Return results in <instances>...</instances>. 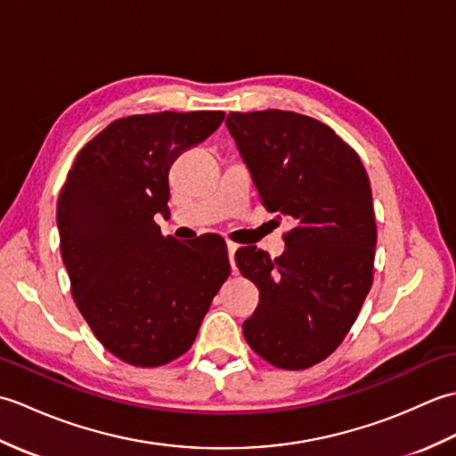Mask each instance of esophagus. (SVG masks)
Returning a JSON list of instances; mask_svg holds the SVG:
<instances>
[{"label":"esophagus","mask_w":456,"mask_h":456,"mask_svg":"<svg viewBox=\"0 0 456 456\" xmlns=\"http://www.w3.org/2000/svg\"><path fill=\"white\" fill-rule=\"evenodd\" d=\"M237 248H239V245L237 243H233V240H227V253H229V263H231V268H237L235 266V253H237Z\"/></svg>","instance_id":"esophagus-1"}]
</instances>
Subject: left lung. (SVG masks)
<instances>
[{
    "label": "left lung",
    "mask_w": 456,
    "mask_h": 456,
    "mask_svg": "<svg viewBox=\"0 0 456 456\" xmlns=\"http://www.w3.org/2000/svg\"><path fill=\"white\" fill-rule=\"evenodd\" d=\"M225 125L266 209L292 223L282 256L237 250L240 274L260 292L243 335L270 364L304 370L343 343L370 292V182L358 154L307 115L229 113Z\"/></svg>",
    "instance_id": "1"
}]
</instances>
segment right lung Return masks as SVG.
<instances>
[{
  "instance_id": "right-lung-1",
  "label": "right lung",
  "mask_w": 456,
  "mask_h": 456,
  "mask_svg": "<svg viewBox=\"0 0 456 456\" xmlns=\"http://www.w3.org/2000/svg\"><path fill=\"white\" fill-rule=\"evenodd\" d=\"M223 111L131 115L78 152L56 206L72 296L98 341L133 366H160L191 346L211 299L231 274L216 235L162 237L168 172L206 141Z\"/></svg>"
}]
</instances>
